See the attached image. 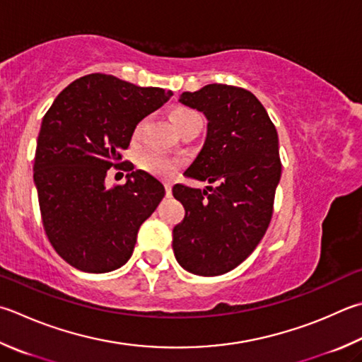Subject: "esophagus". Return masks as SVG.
Returning <instances> with one entry per match:
<instances>
[{
  "label": "esophagus",
  "mask_w": 362,
  "mask_h": 362,
  "mask_svg": "<svg viewBox=\"0 0 362 362\" xmlns=\"http://www.w3.org/2000/svg\"><path fill=\"white\" fill-rule=\"evenodd\" d=\"M164 187H166V196H170V194H173V185H170L169 182L164 183Z\"/></svg>",
  "instance_id": "obj_1"
}]
</instances>
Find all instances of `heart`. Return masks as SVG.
I'll use <instances>...</instances> for the list:
<instances>
[{
    "label": "heart",
    "mask_w": 362,
    "mask_h": 362,
    "mask_svg": "<svg viewBox=\"0 0 362 362\" xmlns=\"http://www.w3.org/2000/svg\"><path fill=\"white\" fill-rule=\"evenodd\" d=\"M194 120H199V115L192 109L175 107L173 112H170V122H173L177 131H180L183 127H187V124H189ZM141 133H142V123H139L136 127L134 137H139ZM139 168L152 175L170 177L174 175V173L177 170V161L161 153L147 152L139 158Z\"/></svg>",
    "instance_id": "1"
}]
</instances>
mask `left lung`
Listing matches in <instances>:
<instances>
[{
    "label": "left lung",
    "instance_id": "obj_1",
    "mask_svg": "<svg viewBox=\"0 0 362 362\" xmlns=\"http://www.w3.org/2000/svg\"><path fill=\"white\" fill-rule=\"evenodd\" d=\"M179 101L207 118L204 146L183 174L212 187L174 185L185 218L173 229V248L185 271L212 277L238 267L266 234L281 175L279 136L248 90L209 83Z\"/></svg>",
    "mask_w": 362,
    "mask_h": 362
}]
</instances>
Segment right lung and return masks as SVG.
<instances>
[{"label": "right lung", "instance_id": "add662e5", "mask_svg": "<svg viewBox=\"0 0 362 362\" xmlns=\"http://www.w3.org/2000/svg\"><path fill=\"white\" fill-rule=\"evenodd\" d=\"M170 96V90L88 74L69 83L44 115L33 168L42 225L55 252L78 271L104 274L127 264L137 231L163 199L160 180L118 161L137 123ZM112 165L130 174L124 186L107 189Z\"/></svg>", "mask_w": 362, "mask_h": 362}]
</instances>
